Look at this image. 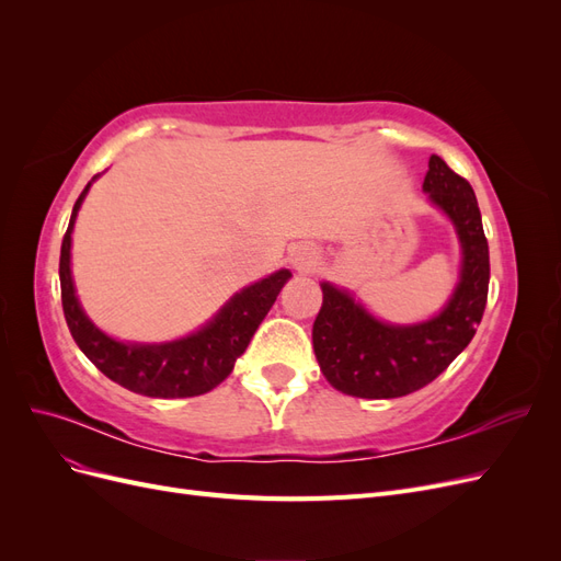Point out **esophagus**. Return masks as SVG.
Returning a JSON list of instances; mask_svg holds the SVG:
<instances>
[{"label": "esophagus", "mask_w": 561, "mask_h": 561, "mask_svg": "<svg viewBox=\"0 0 561 561\" xmlns=\"http://www.w3.org/2000/svg\"><path fill=\"white\" fill-rule=\"evenodd\" d=\"M290 262L297 271H301V274H309V271L316 268V262H318V250L313 245H297L293 248L290 252Z\"/></svg>", "instance_id": "34e87169"}]
</instances>
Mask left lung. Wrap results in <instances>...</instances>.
<instances>
[{
  "label": "left lung",
  "mask_w": 561,
  "mask_h": 561,
  "mask_svg": "<svg viewBox=\"0 0 561 561\" xmlns=\"http://www.w3.org/2000/svg\"><path fill=\"white\" fill-rule=\"evenodd\" d=\"M423 192L443 210L461 243V280L447 307L419 325H388L332 283H320L313 351L325 379L353 398H402L428 386L478 330L489 293V245L472 186L431 157Z\"/></svg>",
  "instance_id": "left-lung-1"
}]
</instances>
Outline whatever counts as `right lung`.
Returning <instances> with one entry per match:
<instances>
[{
  "label": "right lung",
  "instance_id": "add662e5",
  "mask_svg": "<svg viewBox=\"0 0 561 561\" xmlns=\"http://www.w3.org/2000/svg\"><path fill=\"white\" fill-rule=\"evenodd\" d=\"M95 180V178H93ZM93 180L75 203L70 227L62 236L60 248V295L67 328L83 355L103 375L133 393L149 398H194L222 383L233 369V363L248 348L252 334L274 307L280 287L293 274L287 268L276 271L257 283L236 293L219 313L198 332L165 344H124L98 330L83 313L75 295L70 248L75 219L87 198Z\"/></svg>",
  "mask_w": 561,
  "mask_h": 561
}]
</instances>
